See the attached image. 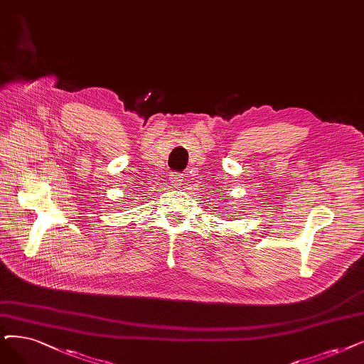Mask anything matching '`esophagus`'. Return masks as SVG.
<instances>
[{
  "label": "esophagus",
  "mask_w": 364,
  "mask_h": 364,
  "mask_svg": "<svg viewBox=\"0 0 364 364\" xmlns=\"http://www.w3.org/2000/svg\"><path fill=\"white\" fill-rule=\"evenodd\" d=\"M183 182V176L179 173H171L170 174V183L174 186V188H179Z\"/></svg>",
  "instance_id": "1"
}]
</instances>
